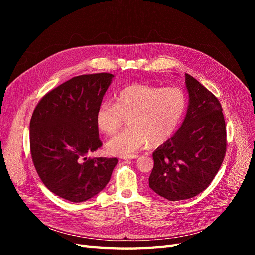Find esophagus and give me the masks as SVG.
I'll list each match as a JSON object with an SVG mask.
<instances>
[{
  "label": "esophagus",
  "mask_w": 255,
  "mask_h": 255,
  "mask_svg": "<svg viewBox=\"0 0 255 255\" xmlns=\"http://www.w3.org/2000/svg\"><path fill=\"white\" fill-rule=\"evenodd\" d=\"M137 157H138L137 154H129V155L122 156V159H135V158H137Z\"/></svg>",
  "instance_id": "esophagus-1"
}]
</instances>
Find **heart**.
<instances>
[{
    "mask_svg": "<svg viewBox=\"0 0 255 255\" xmlns=\"http://www.w3.org/2000/svg\"><path fill=\"white\" fill-rule=\"evenodd\" d=\"M117 102L103 101L96 112L100 132L114 135L128 120L129 128L107 142V150L117 155H128L150 142L160 144L170 138L186 111L187 99L177 87L160 88L144 84H130L116 97Z\"/></svg>",
    "mask_w": 255,
    "mask_h": 255,
    "instance_id": "1",
    "label": "heart"
}]
</instances>
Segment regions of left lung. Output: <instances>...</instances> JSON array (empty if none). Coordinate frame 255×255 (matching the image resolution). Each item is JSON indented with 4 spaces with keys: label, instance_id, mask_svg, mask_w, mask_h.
Here are the masks:
<instances>
[{
    "label": "left lung",
    "instance_id": "8db88e82",
    "mask_svg": "<svg viewBox=\"0 0 255 255\" xmlns=\"http://www.w3.org/2000/svg\"><path fill=\"white\" fill-rule=\"evenodd\" d=\"M189 105L180 129L153 152L149 186L169 201L195 197L217 174L227 151V128L219 100L189 74Z\"/></svg>",
    "mask_w": 255,
    "mask_h": 255
}]
</instances>
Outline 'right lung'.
I'll list each match as a JSON object with an SVG mask.
<instances>
[{"instance_id": "add662e5", "label": "right lung", "mask_w": 255, "mask_h": 255, "mask_svg": "<svg viewBox=\"0 0 255 255\" xmlns=\"http://www.w3.org/2000/svg\"><path fill=\"white\" fill-rule=\"evenodd\" d=\"M114 75L74 76L47 92L29 122L30 155L40 180L71 202L95 197L110 182L118 159L87 158L102 146L96 112Z\"/></svg>"}]
</instances>
